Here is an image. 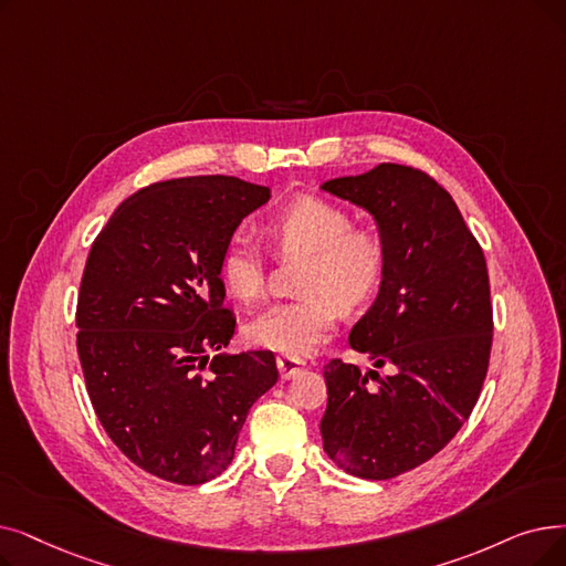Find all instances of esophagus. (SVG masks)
<instances>
[{
    "instance_id": "obj_1",
    "label": "esophagus",
    "mask_w": 566,
    "mask_h": 566,
    "mask_svg": "<svg viewBox=\"0 0 566 566\" xmlns=\"http://www.w3.org/2000/svg\"><path fill=\"white\" fill-rule=\"evenodd\" d=\"M305 363L301 358H291V356H280L277 358V370H280V377L286 381V379H293L298 373H303Z\"/></svg>"
}]
</instances>
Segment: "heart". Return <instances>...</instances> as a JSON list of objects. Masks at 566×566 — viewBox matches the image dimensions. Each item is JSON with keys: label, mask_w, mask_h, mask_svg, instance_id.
I'll list each match as a JSON object with an SVG mask.
<instances>
[{"label": "heart", "mask_w": 566, "mask_h": 566, "mask_svg": "<svg viewBox=\"0 0 566 566\" xmlns=\"http://www.w3.org/2000/svg\"><path fill=\"white\" fill-rule=\"evenodd\" d=\"M282 254H305L298 289L305 296L275 303L244 324L254 347L305 356L335 326L339 307L356 310L373 298L384 275V242L370 229L352 227L349 212L316 196H298L265 224ZM219 277L242 303L263 293V261L254 244L235 235L219 256Z\"/></svg>", "instance_id": "b5f03b06"}]
</instances>
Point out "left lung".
<instances>
[{
    "instance_id": "obj_1",
    "label": "left lung",
    "mask_w": 566,
    "mask_h": 566,
    "mask_svg": "<svg viewBox=\"0 0 566 566\" xmlns=\"http://www.w3.org/2000/svg\"><path fill=\"white\" fill-rule=\"evenodd\" d=\"M322 189L370 214L384 242L377 298L349 344L396 373L370 387L373 367L331 360L318 428L339 470L384 481L444 449L479 400L493 344L485 259L451 193L421 170L379 164Z\"/></svg>"
}]
</instances>
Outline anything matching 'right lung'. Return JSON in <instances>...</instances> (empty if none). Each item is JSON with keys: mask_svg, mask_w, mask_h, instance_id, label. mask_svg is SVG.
<instances>
[{"mask_svg": "<svg viewBox=\"0 0 566 566\" xmlns=\"http://www.w3.org/2000/svg\"><path fill=\"white\" fill-rule=\"evenodd\" d=\"M270 189L227 176L136 191L90 248L78 356L115 447L164 481L199 485L233 460L252 405L277 381L273 352L217 354L235 331L219 256Z\"/></svg>", "mask_w": 566, "mask_h": 566, "instance_id": "add662e5", "label": "right lung"}]
</instances>
